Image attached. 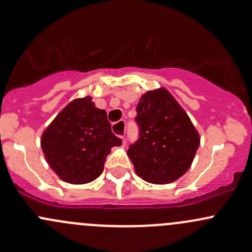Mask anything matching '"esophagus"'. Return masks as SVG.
Returning <instances> with one entry per match:
<instances>
[{"label": "esophagus", "instance_id": "obj_1", "mask_svg": "<svg viewBox=\"0 0 252 252\" xmlns=\"http://www.w3.org/2000/svg\"><path fill=\"white\" fill-rule=\"evenodd\" d=\"M112 128H113V132H114L116 136L124 139V137H125V132H126V121L120 120L118 121V123L113 124Z\"/></svg>", "mask_w": 252, "mask_h": 252}]
</instances>
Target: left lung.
Instances as JSON below:
<instances>
[{
	"label": "left lung",
	"instance_id": "left-lung-1",
	"mask_svg": "<svg viewBox=\"0 0 252 252\" xmlns=\"http://www.w3.org/2000/svg\"><path fill=\"white\" fill-rule=\"evenodd\" d=\"M134 121L138 138L127 154L138 177L168 184L185 174L199 147V134L174 97L166 89L144 94Z\"/></svg>",
	"mask_w": 252,
	"mask_h": 252
}]
</instances>
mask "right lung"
Masks as SVG:
<instances>
[{"label": "right lung", "instance_id": "obj_1", "mask_svg": "<svg viewBox=\"0 0 252 252\" xmlns=\"http://www.w3.org/2000/svg\"><path fill=\"white\" fill-rule=\"evenodd\" d=\"M121 143L112 132L105 110L94 107L91 97L67 105L40 140L51 169L69 184H86L98 178L110 148Z\"/></svg>", "mask_w": 252, "mask_h": 252}]
</instances>
